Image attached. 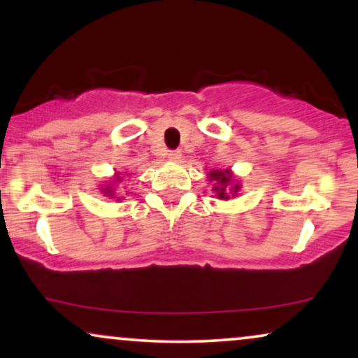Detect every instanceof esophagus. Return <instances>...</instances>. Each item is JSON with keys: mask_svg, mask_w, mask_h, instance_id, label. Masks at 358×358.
<instances>
[{"mask_svg": "<svg viewBox=\"0 0 358 358\" xmlns=\"http://www.w3.org/2000/svg\"><path fill=\"white\" fill-rule=\"evenodd\" d=\"M180 158H182V151H178V150L168 151V159H171V162H178Z\"/></svg>", "mask_w": 358, "mask_h": 358, "instance_id": "34e87169", "label": "esophagus"}]
</instances>
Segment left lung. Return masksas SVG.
<instances>
[{
  "label": "left lung",
  "instance_id": "8db88e82",
  "mask_svg": "<svg viewBox=\"0 0 358 358\" xmlns=\"http://www.w3.org/2000/svg\"><path fill=\"white\" fill-rule=\"evenodd\" d=\"M208 182H213L212 192L220 200H229L231 193L232 196H236L241 190V183L234 182L231 170H212L208 173Z\"/></svg>",
  "mask_w": 358,
  "mask_h": 358
}]
</instances>
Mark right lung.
<instances>
[{"mask_svg": "<svg viewBox=\"0 0 358 358\" xmlns=\"http://www.w3.org/2000/svg\"><path fill=\"white\" fill-rule=\"evenodd\" d=\"M121 176H119V173H116V178H114V183H119L121 182ZM114 185H110V187H106V188H102V193H104V195H108V196H114L116 195V193H114ZM117 200H121V196H117Z\"/></svg>", "mask_w": 358, "mask_h": 358, "instance_id": "obj_1", "label": "right lung"}]
</instances>
